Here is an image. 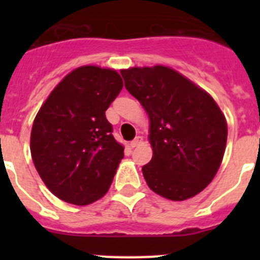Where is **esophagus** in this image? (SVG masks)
I'll return each instance as SVG.
<instances>
[{
	"mask_svg": "<svg viewBox=\"0 0 260 260\" xmlns=\"http://www.w3.org/2000/svg\"><path fill=\"white\" fill-rule=\"evenodd\" d=\"M142 142H143V138H142V137H135V139H133V141L130 142V147H132V148H135V147L139 146V144H141Z\"/></svg>",
	"mask_w": 260,
	"mask_h": 260,
	"instance_id": "1",
	"label": "esophagus"
}]
</instances>
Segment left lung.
Returning a JSON list of instances; mask_svg holds the SVG:
<instances>
[{
	"label": "left lung",
	"mask_w": 260,
	"mask_h": 260,
	"mask_svg": "<svg viewBox=\"0 0 260 260\" xmlns=\"http://www.w3.org/2000/svg\"><path fill=\"white\" fill-rule=\"evenodd\" d=\"M125 87L150 117L153 156L143 165L156 194L185 201L213 180L224 156L228 127L206 91L165 66L121 70Z\"/></svg>",
	"instance_id": "obj_1"
}]
</instances>
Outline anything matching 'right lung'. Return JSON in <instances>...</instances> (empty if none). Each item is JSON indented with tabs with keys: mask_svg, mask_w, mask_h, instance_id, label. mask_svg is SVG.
<instances>
[{
	"mask_svg": "<svg viewBox=\"0 0 260 260\" xmlns=\"http://www.w3.org/2000/svg\"><path fill=\"white\" fill-rule=\"evenodd\" d=\"M117 71L75 69L39 110L31 132V155L48 189L61 201L91 204L109 190L123 147L113 137L105 110L122 89Z\"/></svg>",
	"mask_w": 260,
	"mask_h": 260,
	"instance_id": "add662e5",
	"label": "right lung"
}]
</instances>
